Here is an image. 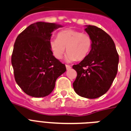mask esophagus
<instances>
[{"instance_id": "34e87169", "label": "esophagus", "mask_w": 131, "mask_h": 131, "mask_svg": "<svg viewBox=\"0 0 131 131\" xmlns=\"http://www.w3.org/2000/svg\"><path fill=\"white\" fill-rule=\"evenodd\" d=\"M66 67L67 70H70L71 68L70 66H69V65H66Z\"/></svg>"}]
</instances>
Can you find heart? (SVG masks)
Wrapping results in <instances>:
<instances>
[{
	"instance_id": "b5f03b06",
	"label": "heart",
	"mask_w": 131,
	"mask_h": 131,
	"mask_svg": "<svg viewBox=\"0 0 131 131\" xmlns=\"http://www.w3.org/2000/svg\"><path fill=\"white\" fill-rule=\"evenodd\" d=\"M49 46L52 54L57 59L63 58L67 48L66 61L72 62L77 59L82 60L88 56L92 48V39L88 34L66 29L59 32L57 39L52 38Z\"/></svg>"
}]
</instances>
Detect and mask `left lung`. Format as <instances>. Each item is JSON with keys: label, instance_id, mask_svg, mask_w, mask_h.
Instances as JSON below:
<instances>
[{"label": "left lung", "instance_id": "left-lung-1", "mask_svg": "<svg viewBox=\"0 0 131 131\" xmlns=\"http://www.w3.org/2000/svg\"><path fill=\"white\" fill-rule=\"evenodd\" d=\"M85 27L92 39V48L83 60L73 66L77 72L73 88L80 96L93 99L109 90L117 74L119 55L114 41L105 31L96 26Z\"/></svg>", "mask_w": 131, "mask_h": 131}]
</instances>
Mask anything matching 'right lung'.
<instances>
[{
    "label": "right lung",
    "mask_w": 131,
    "mask_h": 131,
    "mask_svg": "<svg viewBox=\"0 0 131 131\" xmlns=\"http://www.w3.org/2000/svg\"><path fill=\"white\" fill-rule=\"evenodd\" d=\"M63 27L37 22L29 25L16 39L12 56L15 80L24 93L35 98L49 95L55 82L66 71L50 48L52 33Z\"/></svg>",
    "instance_id": "1"
}]
</instances>
